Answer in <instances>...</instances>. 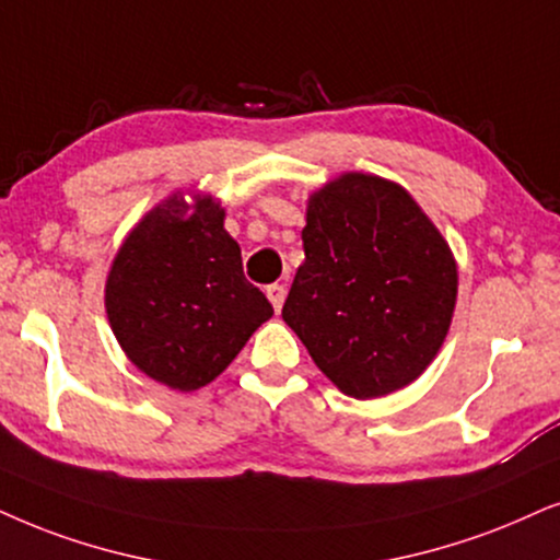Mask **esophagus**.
<instances>
[{
    "label": "esophagus",
    "instance_id": "34e87169",
    "mask_svg": "<svg viewBox=\"0 0 560 560\" xmlns=\"http://www.w3.org/2000/svg\"><path fill=\"white\" fill-rule=\"evenodd\" d=\"M266 296H268V302L273 304V310H276V313H279V310H281V304H284L287 289H284V284H271V287L266 289Z\"/></svg>",
    "mask_w": 560,
    "mask_h": 560
}]
</instances>
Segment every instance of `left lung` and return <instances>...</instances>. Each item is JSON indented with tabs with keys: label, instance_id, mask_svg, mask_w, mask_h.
I'll use <instances>...</instances> for the list:
<instances>
[{
	"label": "left lung",
	"instance_id": "8db88e82",
	"mask_svg": "<svg viewBox=\"0 0 560 560\" xmlns=\"http://www.w3.org/2000/svg\"><path fill=\"white\" fill-rule=\"evenodd\" d=\"M281 317L338 390L370 400L434 362L457 302L447 240L406 188L343 173L307 201Z\"/></svg>",
	"mask_w": 560,
	"mask_h": 560
}]
</instances>
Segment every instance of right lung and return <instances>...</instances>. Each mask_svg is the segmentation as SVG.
I'll return each mask as SVG.
<instances>
[{"label":"right lung","mask_w":560,"mask_h":560,"mask_svg":"<svg viewBox=\"0 0 560 560\" xmlns=\"http://www.w3.org/2000/svg\"><path fill=\"white\" fill-rule=\"evenodd\" d=\"M105 313L147 377L190 393L228 370L273 307L245 279L217 198L173 194L118 247Z\"/></svg>","instance_id":"add662e5"}]
</instances>
